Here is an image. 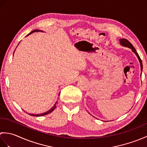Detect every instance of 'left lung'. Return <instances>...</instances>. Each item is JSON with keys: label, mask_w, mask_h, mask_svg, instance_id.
Masks as SVG:
<instances>
[{"label": "left lung", "mask_w": 147, "mask_h": 147, "mask_svg": "<svg viewBox=\"0 0 147 147\" xmlns=\"http://www.w3.org/2000/svg\"><path fill=\"white\" fill-rule=\"evenodd\" d=\"M119 40H120V43H121V44L122 45L124 46V47H129V48H130V49H131L133 52L135 53V54L137 55V57H138V59H139V61H140V65H141V70L142 71V69H143V64H142V59H140L138 54L136 52V49H135V47H134L133 45L131 44V43L127 39L122 38V39H120Z\"/></svg>", "instance_id": "obj_1"}]
</instances>
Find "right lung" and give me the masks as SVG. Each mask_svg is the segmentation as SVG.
I'll return each mask as SVG.
<instances>
[{
	"instance_id": "obj_1",
	"label": "right lung",
	"mask_w": 147,
	"mask_h": 147,
	"mask_svg": "<svg viewBox=\"0 0 147 147\" xmlns=\"http://www.w3.org/2000/svg\"><path fill=\"white\" fill-rule=\"evenodd\" d=\"M38 32V30H33V31H32V32H30V33H29L28 35H27V36H28L29 35H30V34H32V33H33V32ZM57 103V102H56ZM55 107H56V104L54 105V107H53L51 109H50V110L49 111H47V112H45V113H43V114H29L30 115H33V116H43V115H47V114H49V113H51V112H52L54 110V109H55Z\"/></svg>"
}]
</instances>
